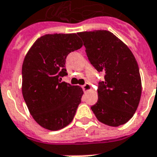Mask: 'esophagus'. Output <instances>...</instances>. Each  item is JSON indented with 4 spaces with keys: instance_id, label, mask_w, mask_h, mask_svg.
Segmentation results:
<instances>
[{
    "instance_id": "34e87169",
    "label": "esophagus",
    "mask_w": 157,
    "mask_h": 157,
    "mask_svg": "<svg viewBox=\"0 0 157 157\" xmlns=\"http://www.w3.org/2000/svg\"><path fill=\"white\" fill-rule=\"evenodd\" d=\"M82 89L84 91H88V90H90L91 89V86H90V85L89 83H86V84L82 86Z\"/></svg>"
}]
</instances>
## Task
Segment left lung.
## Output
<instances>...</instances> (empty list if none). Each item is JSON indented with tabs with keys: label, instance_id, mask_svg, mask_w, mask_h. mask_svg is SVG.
Wrapping results in <instances>:
<instances>
[{
	"label": "left lung",
	"instance_id": "8db88e82",
	"mask_svg": "<svg viewBox=\"0 0 157 157\" xmlns=\"http://www.w3.org/2000/svg\"><path fill=\"white\" fill-rule=\"evenodd\" d=\"M77 35L83 40L90 64L105 74V80L98 83V101L90 109L103 124H125L135 114L141 95V80L134 55L110 31H83Z\"/></svg>",
	"mask_w": 157,
	"mask_h": 157
}]
</instances>
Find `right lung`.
<instances>
[{
  "label": "right lung",
  "mask_w": 157,
  "mask_h": 157,
  "mask_svg": "<svg viewBox=\"0 0 157 157\" xmlns=\"http://www.w3.org/2000/svg\"><path fill=\"white\" fill-rule=\"evenodd\" d=\"M82 46L76 34H47L36 40L24 59L23 98L34 120L47 130L68 126L82 101V88L61 81L67 75V56Z\"/></svg>",
  "instance_id": "obj_1"
}]
</instances>
